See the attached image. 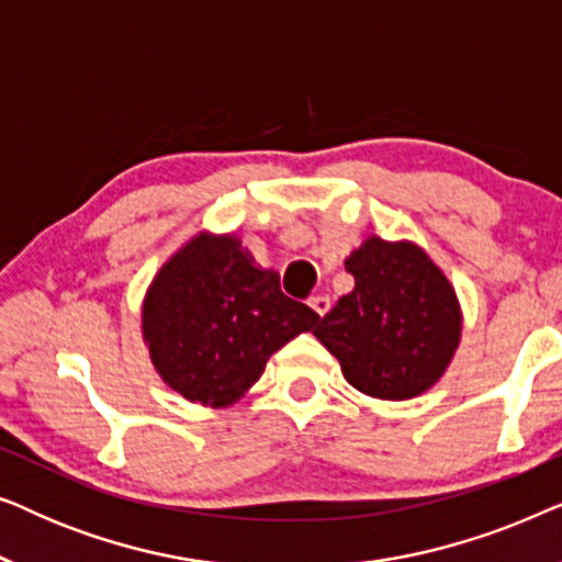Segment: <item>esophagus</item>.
<instances>
[{
	"label": "esophagus",
	"instance_id": "esophagus-1",
	"mask_svg": "<svg viewBox=\"0 0 562 562\" xmlns=\"http://www.w3.org/2000/svg\"><path fill=\"white\" fill-rule=\"evenodd\" d=\"M310 306L314 312L319 314V317H325V314L329 312V299L327 296H322V294H317V296H310Z\"/></svg>",
	"mask_w": 562,
	"mask_h": 562
}]
</instances>
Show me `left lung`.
Segmentation results:
<instances>
[{
	"label": "left lung",
	"instance_id": "left-lung-1",
	"mask_svg": "<svg viewBox=\"0 0 562 562\" xmlns=\"http://www.w3.org/2000/svg\"><path fill=\"white\" fill-rule=\"evenodd\" d=\"M356 289L325 314L317 340L340 360L350 386L402 402L427 391L460 340L456 291L412 243L371 237L345 260Z\"/></svg>",
	"mask_w": 562,
	"mask_h": 562
}]
</instances>
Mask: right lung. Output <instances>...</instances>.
Masks as SVG:
<instances>
[{
	"label": "right lung",
	"mask_w": 562,
	"mask_h": 562,
	"mask_svg": "<svg viewBox=\"0 0 562 562\" xmlns=\"http://www.w3.org/2000/svg\"><path fill=\"white\" fill-rule=\"evenodd\" d=\"M319 314L281 291L279 273L258 271L235 237H194L153 281L143 329L153 363L189 402L233 404L266 360Z\"/></svg>",
	"instance_id": "add662e5"
}]
</instances>
